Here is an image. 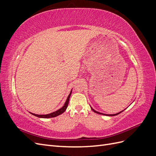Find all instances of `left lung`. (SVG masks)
Returning a JSON list of instances; mask_svg holds the SVG:
<instances>
[{
    "label": "left lung",
    "mask_w": 156,
    "mask_h": 156,
    "mask_svg": "<svg viewBox=\"0 0 156 156\" xmlns=\"http://www.w3.org/2000/svg\"><path fill=\"white\" fill-rule=\"evenodd\" d=\"M91 108H92V110L94 112H96V113H97V114H100V115H105V116H116V115H119L120 113H121L122 112H123L124 110H123V111H120V112H118V113H116V114H112V115H107V114H104V113H101V112H98V111H96V110H94V108H92V107H91Z\"/></svg>",
    "instance_id": "8db88e82"
}]
</instances>
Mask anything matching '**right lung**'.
Here are the masks:
<instances>
[{
  "mask_svg": "<svg viewBox=\"0 0 156 156\" xmlns=\"http://www.w3.org/2000/svg\"><path fill=\"white\" fill-rule=\"evenodd\" d=\"M72 90H71V92L69 94V96H68L67 100H66V101L64 105L62 107H61L60 109L56 111L55 112H51V113H49V114H48V115H36V114H34V113H32V112H30V113L32 115H34V116L38 117V118H41V119H49V118H53V117H56V116H58L61 114H62V113L66 110L67 107L68 105L69 98H70L71 94H72Z\"/></svg>",
  "mask_w": 156,
  "mask_h": 156,
  "instance_id": "add662e5",
  "label": "right lung"
}]
</instances>
